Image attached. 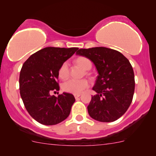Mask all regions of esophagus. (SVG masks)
<instances>
[{"label": "esophagus", "mask_w": 156, "mask_h": 156, "mask_svg": "<svg viewBox=\"0 0 156 156\" xmlns=\"http://www.w3.org/2000/svg\"><path fill=\"white\" fill-rule=\"evenodd\" d=\"M80 94H74V97L76 99H78V97H80Z\"/></svg>", "instance_id": "obj_1"}]
</instances>
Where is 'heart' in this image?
Listing matches in <instances>:
<instances>
[{"label":"heart","instance_id":"obj_1","mask_svg":"<svg viewBox=\"0 0 156 156\" xmlns=\"http://www.w3.org/2000/svg\"><path fill=\"white\" fill-rule=\"evenodd\" d=\"M76 63L78 66H80L84 70H89L91 67V62L89 59L84 57H80L77 58ZM69 73V65L68 63L64 62L60 66L58 74L59 77L61 79H66L68 78ZM89 83L86 79L81 80H74L71 79L65 82L62 84V89L64 91L67 93L74 94H79L86 89V88L89 87Z\"/></svg>","mask_w":156,"mask_h":156}]
</instances>
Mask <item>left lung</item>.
<instances>
[{
	"instance_id": "obj_1",
	"label": "left lung",
	"mask_w": 156,
	"mask_h": 156,
	"mask_svg": "<svg viewBox=\"0 0 156 156\" xmlns=\"http://www.w3.org/2000/svg\"><path fill=\"white\" fill-rule=\"evenodd\" d=\"M77 55L91 60L98 76L92 88L96 94L87 107L89 115L100 122H112L128 110L134 96V70L126 57L106 47L80 48Z\"/></svg>"
}]
</instances>
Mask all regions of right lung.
Segmentation results:
<instances>
[{
    "label": "right lung",
    "mask_w": 156,
    "mask_h": 156,
    "mask_svg": "<svg viewBox=\"0 0 156 156\" xmlns=\"http://www.w3.org/2000/svg\"><path fill=\"white\" fill-rule=\"evenodd\" d=\"M78 49L46 47L32 54L22 65L20 95L30 115L41 124H57L70 115L76 101L74 96L63 92L55 97L51 93L59 90L57 80L60 66Z\"/></svg>",
    "instance_id": "1"
}]
</instances>
